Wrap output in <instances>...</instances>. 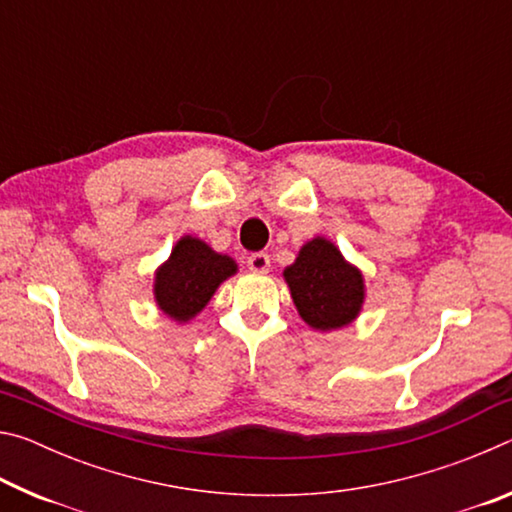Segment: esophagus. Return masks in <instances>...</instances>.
<instances>
[{"label": "esophagus", "instance_id": "esophagus-1", "mask_svg": "<svg viewBox=\"0 0 512 512\" xmlns=\"http://www.w3.org/2000/svg\"><path fill=\"white\" fill-rule=\"evenodd\" d=\"M246 264L253 273H266L268 268H271V257H268L266 253H253L248 257Z\"/></svg>", "mask_w": 512, "mask_h": 512}]
</instances>
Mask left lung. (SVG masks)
Returning <instances> with one entry per match:
<instances>
[{
  "instance_id": "obj_1",
  "label": "left lung",
  "mask_w": 512,
  "mask_h": 512,
  "mask_svg": "<svg viewBox=\"0 0 512 512\" xmlns=\"http://www.w3.org/2000/svg\"><path fill=\"white\" fill-rule=\"evenodd\" d=\"M282 275L293 305L311 329L332 332L354 323L361 314L366 300L363 273L325 237L307 241Z\"/></svg>"
}]
</instances>
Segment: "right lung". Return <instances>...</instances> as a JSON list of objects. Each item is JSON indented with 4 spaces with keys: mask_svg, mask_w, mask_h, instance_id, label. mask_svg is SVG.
I'll return each instance as SVG.
<instances>
[{
    "mask_svg": "<svg viewBox=\"0 0 512 512\" xmlns=\"http://www.w3.org/2000/svg\"><path fill=\"white\" fill-rule=\"evenodd\" d=\"M237 273V262L221 255L203 239L185 235L171 248L153 280L155 305L176 323H189L212 300L221 282Z\"/></svg>",
    "mask_w": 512,
    "mask_h": 512,
    "instance_id": "obj_1",
    "label": "right lung"
}]
</instances>
